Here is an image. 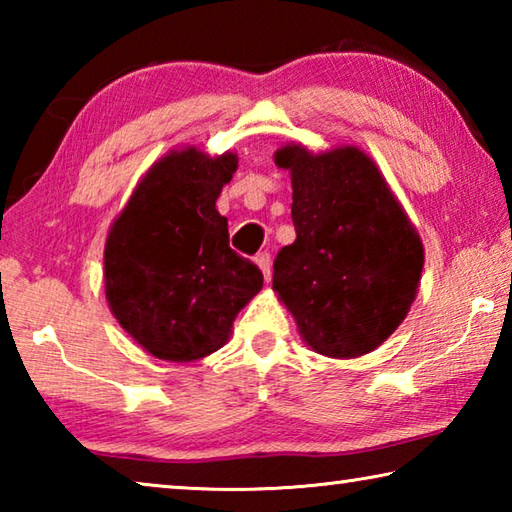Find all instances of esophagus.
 <instances>
[{"label":"esophagus","instance_id":"1","mask_svg":"<svg viewBox=\"0 0 512 512\" xmlns=\"http://www.w3.org/2000/svg\"><path fill=\"white\" fill-rule=\"evenodd\" d=\"M255 264L262 268V273H264V277H266V282L271 280V255L268 253H257V257H255Z\"/></svg>","mask_w":512,"mask_h":512}]
</instances>
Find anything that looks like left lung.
Instances as JSON below:
<instances>
[{
    "label": "left lung",
    "instance_id": "left-lung-1",
    "mask_svg": "<svg viewBox=\"0 0 512 512\" xmlns=\"http://www.w3.org/2000/svg\"><path fill=\"white\" fill-rule=\"evenodd\" d=\"M296 241L273 262V289L302 341L325 357L379 348L411 309L424 248L377 164L357 146L309 153L282 146Z\"/></svg>",
    "mask_w": 512,
    "mask_h": 512
}]
</instances>
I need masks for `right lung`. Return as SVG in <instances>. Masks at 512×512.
<instances>
[{
	"label": "right lung",
	"mask_w": 512,
	"mask_h": 512,
	"mask_svg": "<svg viewBox=\"0 0 512 512\" xmlns=\"http://www.w3.org/2000/svg\"><path fill=\"white\" fill-rule=\"evenodd\" d=\"M235 171L230 151H171L146 171L108 232L106 300L153 357L196 361L223 348L262 289V271L230 248L228 219L216 210Z\"/></svg>",
	"instance_id": "add662e5"
}]
</instances>
